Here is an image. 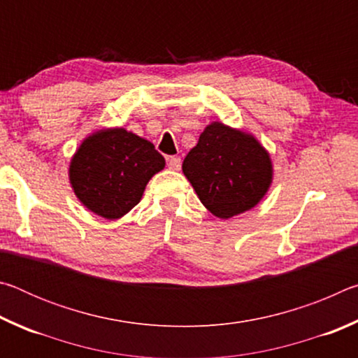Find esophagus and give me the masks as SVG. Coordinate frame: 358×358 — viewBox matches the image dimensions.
<instances>
[{
  "instance_id": "34e87169",
  "label": "esophagus",
  "mask_w": 358,
  "mask_h": 358,
  "mask_svg": "<svg viewBox=\"0 0 358 358\" xmlns=\"http://www.w3.org/2000/svg\"><path fill=\"white\" fill-rule=\"evenodd\" d=\"M167 166H169V169H171V171H180V169H181V159H180V157H177V156H171L167 159Z\"/></svg>"
}]
</instances>
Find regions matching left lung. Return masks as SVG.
<instances>
[{
	"label": "left lung",
	"instance_id": "left-lung-1",
	"mask_svg": "<svg viewBox=\"0 0 358 358\" xmlns=\"http://www.w3.org/2000/svg\"><path fill=\"white\" fill-rule=\"evenodd\" d=\"M183 173L203 207L229 220L265 197L273 181V162L251 132L213 121L185 157Z\"/></svg>",
	"mask_w": 358,
	"mask_h": 358
}]
</instances>
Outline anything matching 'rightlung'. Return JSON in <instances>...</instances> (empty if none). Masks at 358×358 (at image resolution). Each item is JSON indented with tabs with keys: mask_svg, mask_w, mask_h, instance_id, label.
<instances>
[{
	"mask_svg": "<svg viewBox=\"0 0 358 358\" xmlns=\"http://www.w3.org/2000/svg\"><path fill=\"white\" fill-rule=\"evenodd\" d=\"M166 167L155 145L124 128H102L78 145L69 183L85 208L120 220L141 202L153 175Z\"/></svg>",
	"mask_w": 358,
	"mask_h": 358,
	"instance_id": "obj_1",
	"label": "right lung"
}]
</instances>
